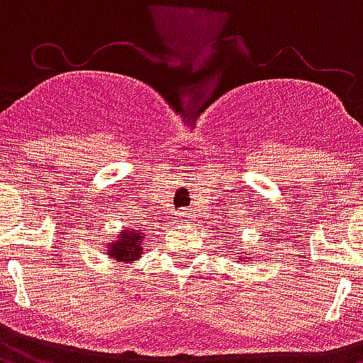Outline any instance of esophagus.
Listing matches in <instances>:
<instances>
[{"label": "esophagus", "instance_id": "34e87169", "mask_svg": "<svg viewBox=\"0 0 363 363\" xmlns=\"http://www.w3.org/2000/svg\"><path fill=\"white\" fill-rule=\"evenodd\" d=\"M181 220H189V212H181V216H179Z\"/></svg>", "mask_w": 363, "mask_h": 363}]
</instances>
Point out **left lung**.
<instances>
[{
	"label": "left lung",
	"mask_w": 363,
	"mask_h": 363,
	"mask_svg": "<svg viewBox=\"0 0 363 363\" xmlns=\"http://www.w3.org/2000/svg\"><path fill=\"white\" fill-rule=\"evenodd\" d=\"M237 255H239V260H245V262H251V259L255 257V255H252V252H249V251L237 252Z\"/></svg>",
	"instance_id": "obj_1"
}]
</instances>
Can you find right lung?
Segmentation results:
<instances>
[{
  "label": "right lung",
  "mask_w": 363,
  "mask_h": 363,
  "mask_svg": "<svg viewBox=\"0 0 363 363\" xmlns=\"http://www.w3.org/2000/svg\"><path fill=\"white\" fill-rule=\"evenodd\" d=\"M143 239H145L143 229H120L118 237H114L112 241L104 243L106 245V252L104 255L114 259L116 262L130 264V262H134V260H138L143 255Z\"/></svg>",
  "instance_id": "right-lung-1"
}]
</instances>
